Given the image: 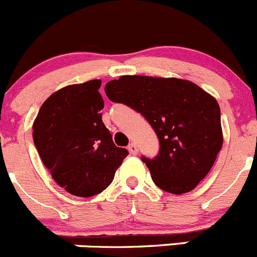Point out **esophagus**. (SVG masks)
<instances>
[{
	"label": "esophagus",
	"mask_w": 257,
	"mask_h": 257,
	"mask_svg": "<svg viewBox=\"0 0 257 257\" xmlns=\"http://www.w3.org/2000/svg\"><path fill=\"white\" fill-rule=\"evenodd\" d=\"M127 149H128L130 154H131V155H136L137 154V146L135 144H132V142L128 145Z\"/></svg>",
	"instance_id": "obj_1"
}]
</instances>
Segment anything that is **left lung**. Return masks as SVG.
<instances>
[{
  "label": "left lung",
  "mask_w": 257,
  "mask_h": 257,
  "mask_svg": "<svg viewBox=\"0 0 257 257\" xmlns=\"http://www.w3.org/2000/svg\"><path fill=\"white\" fill-rule=\"evenodd\" d=\"M105 92L156 132L159 154L141 159L160 189L185 194L205 179L222 147L220 106L211 95L190 81L150 76H121L106 83Z\"/></svg>",
  "instance_id": "left-lung-1"
}]
</instances>
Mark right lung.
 Returning <instances> with one entry per match:
<instances>
[{
	"label": "right lung",
	"mask_w": 257,
	"mask_h": 257,
	"mask_svg": "<svg viewBox=\"0 0 257 257\" xmlns=\"http://www.w3.org/2000/svg\"><path fill=\"white\" fill-rule=\"evenodd\" d=\"M100 80L71 85L43 102L34 122V142L52 179L71 195L102 192L128 151L117 147L102 122Z\"/></svg>",
	"instance_id": "obj_1"
}]
</instances>
